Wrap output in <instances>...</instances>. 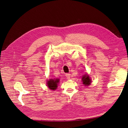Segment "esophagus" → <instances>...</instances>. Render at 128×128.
Listing matches in <instances>:
<instances>
[{"label":"esophagus","instance_id":"1","mask_svg":"<svg viewBox=\"0 0 128 128\" xmlns=\"http://www.w3.org/2000/svg\"><path fill=\"white\" fill-rule=\"evenodd\" d=\"M66 78H67V79H70V74H66Z\"/></svg>","mask_w":128,"mask_h":128}]
</instances>
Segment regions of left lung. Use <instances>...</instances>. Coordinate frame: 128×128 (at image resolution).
I'll use <instances>...</instances> for the list:
<instances>
[{
    "label": "left lung",
    "instance_id": "8db88e82",
    "mask_svg": "<svg viewBox=\"0 0 128 128\" xmlns=\"http://www.w3.org/2000/svg\"><path fill=\"white\" fill-rule=\"evenodd\" d=\"M82 81L83 82V84L84 86H89L91 84V79H90L88 75H84L82 77Z\"/></svg>",
    "mask_w": 128,
    "mask_h": 128
}]
</instances>
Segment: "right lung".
<instances>
[{
	"label": "right lung",
	"instance_id": "add662e5",
	"mask_svg": "<svg viewBox=\"0 0 128 128\" xmlns=\"http://www.w3.org/2000/svg\"><path fill=\"white\" fill-rule=\"evenodd\" d=\"M59 81V80L58 79H56L54 80L50 79V80L47 82V86L49 89L53 90H55L58 87Z\"/></svg>",
	"mask_w": 128,
	"mask_h": 128
}]
</instances>
